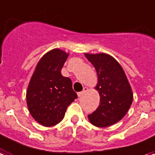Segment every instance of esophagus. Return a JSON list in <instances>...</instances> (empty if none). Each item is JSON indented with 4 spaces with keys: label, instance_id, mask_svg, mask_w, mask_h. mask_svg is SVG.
<instances>
[{
    "label": "esophagus",
    "instance_id": "obj_1",
    "mask_svg": "<svg viewBox=\"0 0 155 155\" xmlns=\"http://www.w3.org/2000/svg\"><path fill=\"white\" fill-rule=\"evenodd\" d=\"M87 91H88V88H86V87H84V89H83L82 92H80V93H78V96H79V97H82L83 95H84V93H85L86 92H87Z\"/></svg>",
    "mask_w": 155,
    "mask_h": 155
}]
</instances>
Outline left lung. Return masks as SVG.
Instances as JSON below:
<instances>
[{
	"mask_svg": "<svg viewBox=\"0 0 155 155\" xmlns=\"http://www.w3.org/2000/svg\"><path fill=\"white\" fill-rule=\"evenodd\" d=\"M97 73V89L99 106L88 120L93 125L105 127L120 121L132 105L133 94L124 70L116 60L106 54H85Z\"/></svg>",
	"mask_w": 155,
	"mask_h": 155,
	"instance_id": "1",
	"label": "left lung"
}]
</instances>
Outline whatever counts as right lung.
<instances>
[{"mask_svg":"<svg viewBox=\"0 0 155 155\" xmlns=\"http://www.w3.org/2000/svg\"><path fill=\"white\" fill-rule=\"evenodd\" d=\"M68 54L53 49L42 57L35 67L27 92L31 116L45 127L58 124L67 107L78 97L70 78L61 74Z\"/></svg>","mask_w":155,"mask_h":155,"instance_id":"1","label":"right lung"}]
</instances>
